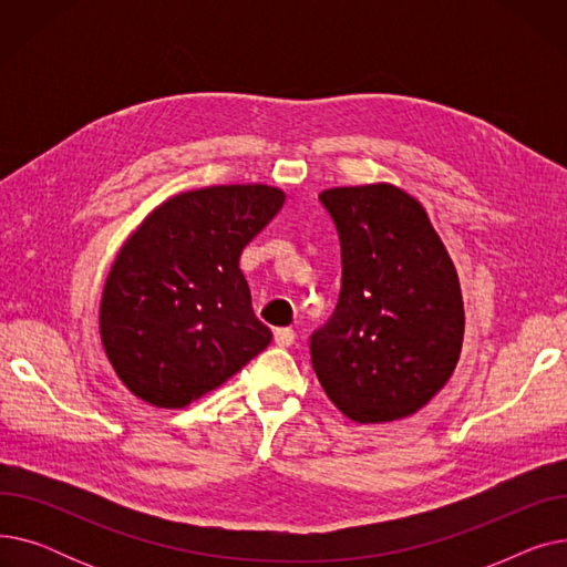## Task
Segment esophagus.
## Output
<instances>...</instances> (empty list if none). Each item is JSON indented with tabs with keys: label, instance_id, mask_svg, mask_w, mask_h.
Returning <instances> with one entry per match:
<instances>
[{
	"label": "esophagus",
	"instance_id": "obj_1",
	"mask_svg": "<svg viewBox=\"0 0 567 567\" xmlns=\"http://www.w3.org/2000/svg\"><path fill=\"white\" fill-rule=\"evenodd\" d=\"M274 340L278 347H291L296 342V333L291 329H276Z\"/></svg>",
	"mask_w": 567,
	"mask_h": 567
}]
</instances>
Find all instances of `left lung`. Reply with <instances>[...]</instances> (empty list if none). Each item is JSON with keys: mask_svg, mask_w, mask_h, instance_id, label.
Segmentation results:
<instances>
[{"mask_svg": "<svg viewBox=\"0 0 567 567\" xmlns=\"http://www.w3.org/2000/svg\"><path fill=\"white\" fill-rule=\"evenodd\" d=\"M342 259L333 315L310 336V359L331 402L359 423L423 409L451 379L464 338L455 266L425 208L374 184L319 195Z\"/></svg>", "mask_w": 567, "mask_h": 567, "instance_id": "1", "label": "left lung"}]
</instances>
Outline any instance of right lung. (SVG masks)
<instances>
[{
    "instance_id": "obj_1",
    "label": "right lung",
    "mask_w": 567,
    "mask_h": 567,
    "mask_svg": "<svg viewBox=\"0 0 567 567\" xmlns=\"http://www.w3.org/2000/svg\"><path fill=\"white\" fill-rule=\"evenodd\" d=\"M282 202L285 193L268 186L190 190L158 206L128 238L103 289L101 336L137 398L182 409L271 342L238 257Z\"/></svg>"
}]
</instances>
